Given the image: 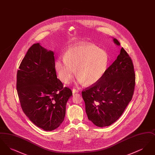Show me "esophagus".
<instances>
[{
    "label": "esophagus",
    "instance_id": "1",
    "mask_svg": "<svg viewBox=\"0 0 155 155\" xmlns=\"http://www.w3.org/2000/svg\"><path fill=\"white\" fill-rule=\"evenodd\" d=\"M72 92H73V94H75V93H78V91L77 89H73Z\"/></svg>",
    "mask_w": 155,
    "mask_h": 155
}]
</instances>
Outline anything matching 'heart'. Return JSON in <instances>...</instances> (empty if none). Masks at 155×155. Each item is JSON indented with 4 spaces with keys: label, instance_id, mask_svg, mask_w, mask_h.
I'll return each instance as SVG.
<instances>
[{
    "label": "heart",
    "instance_id": "heart-1",
    "mask_svg": "<svg viewBox=\"0 0 155 155\" xmlns=\"http://www.w3.org/2000/svg\"><path fill=\"white\" fill-rule=\"evenodd\" d=\"M108 64L106 52L94 45H83L70 48L64 58L56 60L54 67L59 80L64 84H70L76 73L79 83L92 85L103 78Z\"/></svg>",
    "mask_w": 155,
    "mask_h": 155
}]
</instances>
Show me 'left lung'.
Segmentation results:
<instances>
[{
	"instance_id": "left-lung-1",
	"label": "left lung",
	"mask_w": 155,
	"mask_h": 155,
	"mask_svg": "<svg viewBox=\"0 0 155 155\" xmlns=\"http://www.w3.org/2000/svg\"><path fill=\"white\" fill-rule=\"evenodd\" d=\"M113 41L120 45L117 39L114 38ZM135 84L133 61L121 48L120 53L103 78L82 91L89 120L99 127L116 122L131 101Z\"/></svg>"
}]
</instances>
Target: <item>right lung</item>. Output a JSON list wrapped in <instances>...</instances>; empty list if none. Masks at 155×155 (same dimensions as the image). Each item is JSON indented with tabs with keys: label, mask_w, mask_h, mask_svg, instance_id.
Masks as SVG:
<instances>
[{
	"label": "right lung",
	"mask_w": 155,
	"mask_h": 155,
	"mask_svg": "<svg viewBox=\"0 0 155 155\" xmlns=\"http://www.w3.org/2000/svg\"><path fill=\"white\" fill-rule=\"evenodd\" d=\"M54 53L32 45L19 66L16 87L22 111L45 131L58 128L63 121L72 91L57 78Z\"/></svg>",
	"instance_id": "obj_1"
}]
</instances>
